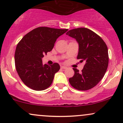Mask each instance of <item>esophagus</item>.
Wrapping results in <instances>:
<instances>
[{
    "mask_svg": "<svg viewBox=\"0 0 123 123\" xmlns=\"http://www.w3.org/2000/svg\"><path fill=\"white\" fill-rule=\"evenodd\" d=\"M61 69H66V67L65 66L62 65V66H61Z\"/></svg>",
    "mask_w": 123,
    "mask_h": 123,
    "instance_id": "1",
    "label": "esophagus"
}]
</instances>
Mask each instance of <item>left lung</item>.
Returning <instances> with one entry per match:
<instances>
[{"mask_svg": "<svg viewBox=\"0 0 123 123\" xmlns=\"http://www.w3.org/2000/svg\"><path fill=\"white\" fill-rule=\"evenodd\" d=\"M66 34L78 42L77 58L80 62H85L80 72L73 68L74 74L69 79V83L76 90H90L102 80L108 68L109 55L106 44L99 35L88 28H76Z\"/></svg>", "mask_w": 123, "mask_h": 123, "instance_id": "8db88e82", "label": "left lung"}]
</instances>
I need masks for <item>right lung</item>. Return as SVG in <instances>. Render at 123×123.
Instances as JSON below:
<instances>
[{"instance_id": "obj_1", "label": "right lung", "mask_w": 123, "mask_h": 123, "mask_svg": "<svg viewBox=\"0 0 123 123\" xmlns=\"http://www.w3.org/2000/svg\"><path fill=\"white\" fill-rule=\"evenodd\" d=\"M68 29L38 27L25 35L17 46L15 65L24 84L36 91L47 89L60 70L58 63L43 65L42 58L53 49L57 39Z\"/></svg>"}]
</instances>
